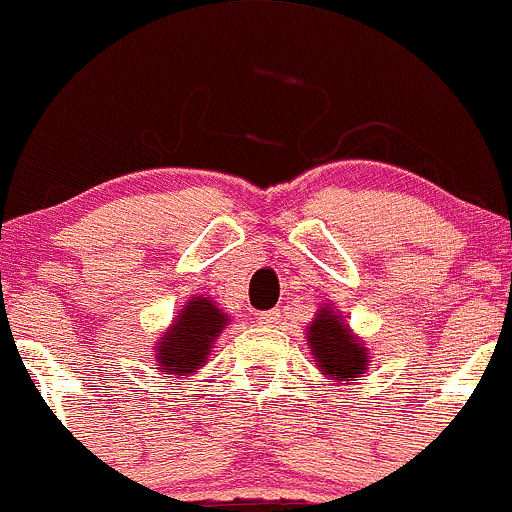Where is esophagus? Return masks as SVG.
<instances>
[{
  "instance_id": "1",
  "label": "esophagus",
  "mask_w": 512,
  "mask_h": 512,
  "mask_svg": "<svg viewBox=\"0 0 512 512\" xmlns=\"http://www.w3.org/2000/svg\"><path fill=\"white\" fill-rule=\"evenodd\" d=\"M278 320H281V313H278V310H266V313H258V325H263V328H276Z\"/></svg>"
}]
</instances>
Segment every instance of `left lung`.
Returning <instances> with one entry per match:
<instances>
[{"instance_id":"1","label":"left lung","mask_w":512,"mask_h":512,"mask_svg":"<svg viewBox=\"0 0 512 512\" xmlns=\"http://www.w3.org/2000/svg\"><path fill=\"white\" fill-rule=\"evenodd\" d=\"M305 342L313 355L315 367L325 379H333L335 384H355L357 377H365L370 372L372 355L367 350L365 340H360L342 313L333 305H320L315 318L305 328Z\"/></svg>"}]
</instances>
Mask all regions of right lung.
<instances>
[{"instance_id": "obj_1", "label": "right lung", "mask_w": 512, "mask_h": 512, "mask_svg": "<svg viewBox=\"0 0 512 512\" xmlns=\"http://www.w3.org/2000/svg\"><path fill=\"white\" fill-rule=\"evenodd\" d=\"M231 323V315L204 295H192L179 308L165 333L155 342V370L162 377H192L207 365L221 330Z\"/></svg>"}]
</instances>
